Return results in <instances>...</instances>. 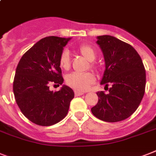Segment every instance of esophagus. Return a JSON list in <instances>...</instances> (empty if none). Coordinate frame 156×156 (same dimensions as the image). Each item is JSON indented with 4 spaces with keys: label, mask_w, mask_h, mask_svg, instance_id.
Segmentation results:
<instances>
[{
    "label": "esophagus",
    "mask_w": 156,
    "mask_h": 156,
    "mask_svg": "<svg viewBox=\"0 0 156 156\" xmlns=\"http://www.w3.org/2000/svg\"><path fill=\"white\" fill-rule=\"evenodd\" d=\"M74 94H75V96H80V95H82V94H84V92H81V91L75 90L74 91Z\"/></svg>",
    "instance_id": "esophagus-1"
}]
</instances>
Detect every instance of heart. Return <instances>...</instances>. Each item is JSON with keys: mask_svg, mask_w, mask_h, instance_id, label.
I'll return each mask as SVG.
<instances>
[{"mask_svg": "<svg viewBox=\"0 0 156 156\" xmlns=\"http://www.w3.org/2000/svg\"><path fill=\"white\" fill-rule=\"evenodd\" d=\"M78 52L90 62L91 69H98V66L93 61L96 58V51L89 45H82L78 48ZM71 66L69 54L67 51H63L59 57V66L64 70H69ZM95 82V77L91 72L85 73H71L66 76V83L69 87L76 90L84 91Z\"/></svg>", "mask_w": 156, "mask_h": 156, "instance_id": "heart-1", "label": "heart"}]
</instances>
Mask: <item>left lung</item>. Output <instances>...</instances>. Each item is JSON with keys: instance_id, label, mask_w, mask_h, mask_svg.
I'll return each mask as SVG.
<instances>
[{"instance_id": "obj_1", "label": "left lung", "mask_w": 156, "mask_h": 156, "mask_svg": "<svg viewBox=\"0 0 156 156\" xmlns=\"http://www.w3.org/2000/svg\"><path fill=\"white\" fill-rule=\"evenodd\" d=\"M97 43L106 64L101 85H105L109 93H97L98 102L91 112L105 122H120L137 110L144 98L145 68L140 54L130 44L109 35L98 36Z\"/></svg>"}]
</instances>
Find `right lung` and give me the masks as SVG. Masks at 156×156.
<instances>
[{
	"label": "right lung",
	"mask_w": 156,
	"mask_h": 156,
	"mask_svg": "<svg viewBox=\"0 0 156 156\" xmlns=\"http://www.w3.org/2000/svg\"><path fill=\"white\" fill-rule=\"evenodd\" d=\"M69 39L55 36L41 39L25 52L16 66L12 86L16 104L28 119L39 126L62 120L74 97L67 86L49 90L51 83L58 87L63 83L59 57Z\"/></svg>",
	"instance_id": "obj_1"
}]
</instances>
